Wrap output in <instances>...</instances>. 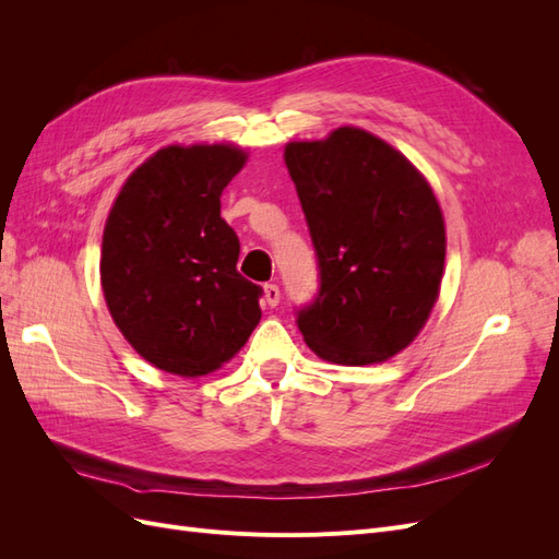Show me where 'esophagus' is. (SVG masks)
<instances>
[{"label": "esophagus", "mask_w": 559, "mask_h": 559, "mask_svg": "<svg viewBox=\"0 0 559 559\" xmlns=\"http://www.w3.org/2000/svg\"><path fill=\"white\" fill-rule=\"evenodd\" d=\"M263 296H265V302H267L270 308L280 306L282 294H280V286H277V284H265V286H263Z\"/></svg>", "instance_id": "obj_1"}]
</instances>
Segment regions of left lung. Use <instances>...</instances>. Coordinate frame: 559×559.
Returning a JSON list of instances; mask_svg holds the SVG:
<instances>
[{"instance_id":"obj_1","label":"left lung","mask_w":559,"mask_h":559,"mask_svg":"<svg viewBox=\"0 0 559 559\" xmlns=\"http://www.w3.org/2000/svg\"><path fill=\"white\" fill-rule=\"evenodd\" d=\"M284 163L319 265V294L296 319L302 337L331 364L392 359L425 329L441 292L445 224L431 186L354 126L289 142Z\"/></svg>"}]
</instances>
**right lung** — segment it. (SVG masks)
<instances>
[{"mask_svg": "<svg viewBox=\"0 0 559 559\" xmlns=\"http://www.w3.org/2000/svg\"><path fill=\"white\" fill-rule=\"evenodd\" d=\"M245 160L233 144L165 146L128 177L107 216V308L134 352L165 373L222 368L261 319L263 289L235 267L240 240L222 218V193Z\"/></svg>", "mask_w": 559, "mask_h": 559, "instance_id": "add662e5", "label": "right lung"}]
</instances>
